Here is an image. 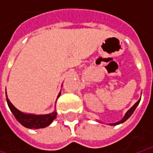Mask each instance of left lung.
<instances>
[{"mask_svg": "<svg viewBox=\"0 0 153 153\" xmlns=\"http://www.w3.org/2000/svg\"><path fill=\"white\" fill-rule=\"evenodd\" d=\"M140 100H138V101H137L136 102L134 103V105H133V106H132L131 108H129V110L127 111V113L124 114V118L121 119L120 121H119V122H117V123H114V124H109V125H117V124H122V123H124V121H126V120L129 119V117H130V116L132 115V113H134V110H135V108H136V107L138 106V104H139V103H140Z\"/></svg>", "mask_w": 153, "mask_h": 153, "instance_id": "8db88e82", "label": "left lung"}]
</instances>
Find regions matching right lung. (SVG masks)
<instances>
[{
    "instance_id": "obj_1",
    "label": "right lung",
    "mask_w": 153,
    "mask_h": 153,
    "mask_svg": "<svg viewBox=\"0 0 153 153\" xmlns=\"http://www.w3.org/2000/svg\"><path fill=\"white\" fill-rule=\"evenodd\" d=\"M61 91L57 96V98L60 97ZM7 102L11 112L13 113L14 117L19 121L23 126L29 128V129H42L50 125L52 121L56 117V110L51 113L48 114H33V113H24L19 111L18 108H16L12 102L9 101L7 95Z\"/></svg>"
}]
</instances>
